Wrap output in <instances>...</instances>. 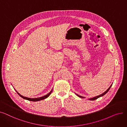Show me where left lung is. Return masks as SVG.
Segmentation results:
<instances>
[{
	"mask_svg": "<svg viewBox=\"0 0 127 127\" xmlns=\"http://www.w3.org/2000/svg\"><path fill=\"white\" fill-rule=\"evenodd\" d=\"M112 84L110 85V87L109 88V89L106 90L105 92H104L103 93H102V94H101V95H98V96H96V97H93V98H89V99H88V100H96V99H98V98H99V97H102V96H104L106 93H108V92L109 91V90L110 89V88H111V87L112 86ZM76 94V93H75ZM76 95H77V96H78V97H80V98H84L85 97H83V96H80V95H78V94H76Z\"/></svg>",
	"mask_w": 127,
	"mask_h": 127,
	"instance_id": "obj_1",
	"label": "left lung"
}]
</instances>
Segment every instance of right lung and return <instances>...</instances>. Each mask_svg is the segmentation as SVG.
<instances>
[{
  "label": "right lung",
  "mask_w": 127,
  "mask_h": 127,
  "mask_svg": "<svg viewBox=\"0 0 127 127\" xmlns=\"http://www.w3.org/2000/svg\"><path fill=\"white\" fill-rule=\"evenodd\" d=\"M14 90H15V91L17 93V94L19 95V96H21L22 98H23V99H26V100H28L29 101H40V100H43V99H45L47 98H48L50 95L51 94V93H52V91L53 90V89L51 90V91L49 93H48L47 94H46V95H44V96H42V97H38V98H28V97H25V96H23V95H22L21 94H20L19 93L14 89Z\"/></svg>",
  "instance_id": "add662e5"
}]
</instances>
